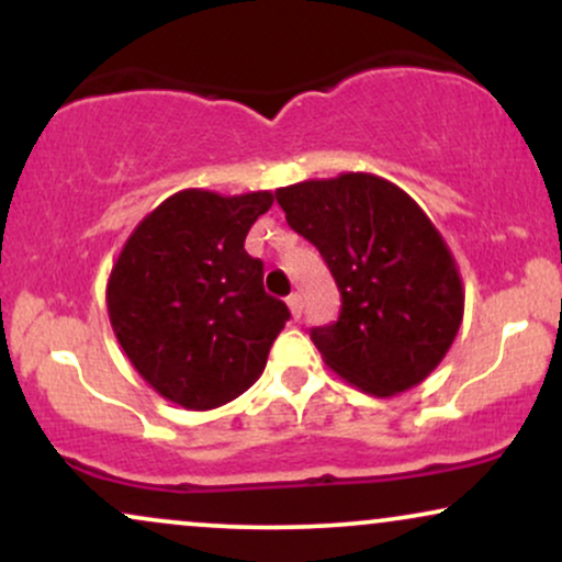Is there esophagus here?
I'll list each match as a JSON object with an SVG mask.
<instances>
[{"label":"esophagus","mask_w":562,"mask_h":562,"mask_svg":"<svg viewBox=\"0 0 562 562\" xmlns=\"http://www.w3.org/2000/svg\"><path fill=\"white\" fill-rule=\"evenodd\" d=\"M288 308H290V314H293V319H299L301 317V295L299 293H293V295H288Z\"/></svg>","instance_id":"esophagus-1"}]
</instances>
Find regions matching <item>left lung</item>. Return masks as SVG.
I'll list each match as a JSON object with an SVG mask.
<instances>
[{"label": "left lung", "mask_w": 562, "mask_h": 562, "mask_svg": "<svg viewBox=\"0 0 562 562\" xmlns=\"http://www.w3.org/2000/svg\"><path fill=\"white\" fill-rule=\"evenodd\" d=\"M274 195L340 290L338 322L312 330L325 364L372 396L423 383L447 357L465 312L460 269L434 222L375 173L308 179Z\"/></svg>", "instance_id": "1"}]
</instances>
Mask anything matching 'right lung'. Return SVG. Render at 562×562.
Listing matches in <instances>:
<instances>
[{
	"label": "right lung",
	"instance_id": "obj_1",
	"mask_svg": "<svg viewBox=\"0 0 562 562\" xmlns=\"http://www.w3.org/2000/svg\"><path fill=\"white\" fill-rule=\"evenodd\" d=\"M269 190H182L128 235L105 301L121 348L142 380L184 409H216L259 380L290 319L263 290L245 235L272 209Z\"/></svg>",
	"mask_w": 562,
	"mask_h": 562
}]
</instances>
